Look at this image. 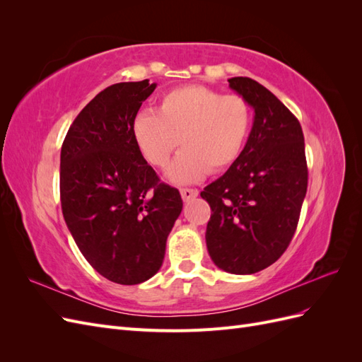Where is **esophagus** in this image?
<instances>
[{
	"label": "esophagus",
	"mask_w": 362,
	"mask_h": 362,
	"mask_svg": "<svg viewBox=\"0 0 362 362\" xmlns=\"http://www.w3.org/2000/svg\"><path fill=\"white\" fill-rule=\"evenodd\" d=\"M198 194H199V192L196 190V189H181V196H182V199L185 202L196 198V196H198Z\"/></svg>",
	"instance_id": "1"
}]
</instances>
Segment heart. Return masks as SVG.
I'll use <instances>...</instances> for the list:
<instances>
[{"label": "heart", "instance_id": "heart-1", "mask_svg": "<svg viewBox=\"0 0 362 362\" xmlns=\"http://www.w3.org/2000/svg\"><path fill=\"white\" fill-rule=\"evenodd\" d=\"M252 127V108L240 95H222L199 84L181 86L160 98L158 113L144 110L133 120L136 146L149 164L168 169L175 184L201 181L229 169L242 156Z\"/></svg>", "mask_w": 362, "mask_h": 362}]
</instances>
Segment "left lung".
<instances>
[{
    "instance_id": "8db88e82",
    "label": "left lung",
    "mask_w": 362,
    "mask_h": 362,
    "mask_svg": "<svg viewBox=\"0 0 362 362\" xmlns=\"http://www.w3.org/2000/svg\"><path fill=\"white\" fill-rule=\"evenodd\" d=\"M228 83L255 116L242 156L201 192L213 211L205 240L218 269L252 275L288 247L308 187V169L302 127L288 108L247 76Z\"/></svg>"
}]
</instances>
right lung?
Here are the masks:
<instances>
[{
	"label": "right lung",
	"instance_id": "add662e5",
	"mask_svg": "<svg viewBox=\"0 0 362 362\" xmlns=\"http://www.w3.org/2000/svg\"><path fill=\"white\" fill-rule=\"evenodd\" d=\"M157 84L117 83L75 117L62 145L64 222L87 262L108 281L136 286L160 270L182 210L133 139V120Z\"/></svg>",
	"mask_w": 362,
	"mask_h": 362
}]
</instances>
